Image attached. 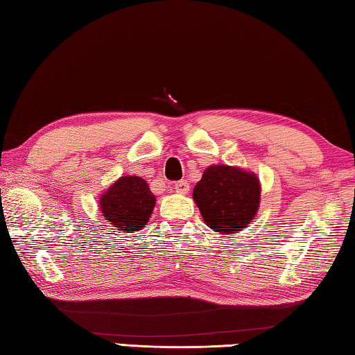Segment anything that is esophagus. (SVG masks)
Segmentation results:
<instances>
[{
	"label": "esophagus",
	"instance_id": "obj_1",
	"mask_svg": "<svg viewBox=\"0 0 355 355\" xmlns=\"http://www.w3.org/2000/svg\"><path fill=\"white\" fill-rule=\"evenodd\" d=\"M173 189H175V192H178V194H188L189 183L186 182V180H182V182H177L173 184Z\"/></svg>",
	"mask_w": 355,
	"mask_h": 355
}]
</instances>
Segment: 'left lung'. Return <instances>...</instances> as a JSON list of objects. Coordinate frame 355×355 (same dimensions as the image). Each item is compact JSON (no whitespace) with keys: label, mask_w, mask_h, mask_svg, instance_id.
I'll return each instance as SVG.
<instances>
[{"label":"left lung","mask_w":355,"mask_h":355,"mask_svg":"<svg viewBox=\"0 0 355 355\" xmlns=\"http://www.w3.org/2000/svg\"><path fill=\"white\" fill-rule=\"evenodd\" d=\"M261 186L254 172L236 166L213 164L194 186L192 199L205 224L219 235L249 227L260 208Z\"/></svg>","instance_id":"8db88e82"}]
</instances>
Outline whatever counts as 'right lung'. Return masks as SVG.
<instances>
[{"label": "right lung", "mask_w": 355, "mask_h": 355, "mask_svg": "<svg viewBox=\"0 0 355 355\" xmlns=\"http://www.w3.org/2000/svg\"><path fill=\"white\" fill-rule=\"evenodd\" d=\"M98 203L107 224L123 233H133L148 224L156 199L146 180L125 175L100 194Z\"/></svg>", "instance_id": "add662e5"}]
</instances>
